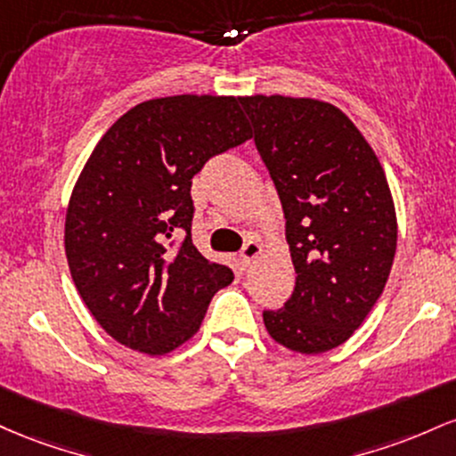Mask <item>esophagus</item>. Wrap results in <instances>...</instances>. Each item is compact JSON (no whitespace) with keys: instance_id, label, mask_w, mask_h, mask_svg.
I'll use <instances>...</instances> for the list:
<instances>
[{"instance_id":"obj_1","label":"esophagus","mask_w":456,"mask_h":456,"mask_svg":"<svg viewBox=\"0 0 456 456\" xmlns=\"http://www.w3.org/2000/svg\"><path fill=\"white\" fill-rule=\"evenodd\" d=\"M260 252H263V245L256 241V239H249V241L245 243L241 249V260L245 265H252L254 260L260 256Z\"/></svg>"}]
</instances>
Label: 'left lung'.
Instances as JSON below:
<instances>
[{
	"mask_svg": "<svg viewBox=\"0 0 456 456\" xmlns=\"http://www.w3.org/2000/svg\"><path fill=\"white\" fill-rule=\"evenodd\" d=\"M239 103L282 202L297 271L289 301L263 312L265 327L293 351L336 349L364 323L392 269L396 215L386 174L338 107L278 94Z\"/></svg>",
	"mask_w": 456,
	"mask_h": 456,
	"instance_id": "8db88e82",
	"label": "left lung"
}]
</instances>
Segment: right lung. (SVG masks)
Segmentation results:
<instances>
[{
  "instance_id": "obj_1",
  "label": "right lung",
  "mask_w": 456,
  "mask_h": 456,
  "mask_svg": "<svg viewBox=\"0 0 456 456\" xmlns=\"http://www.w3.org/2000/svg\"><path fill=\"white\" fill-rule=\"evenodd\" d=\"M252 137L234 96H166L105 133L66 211L64 248L81 299L111 338L163 355L200 330L234 280L191 241V178Z\"/></svg>"
}]
</instances>
